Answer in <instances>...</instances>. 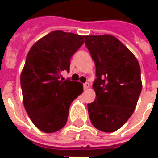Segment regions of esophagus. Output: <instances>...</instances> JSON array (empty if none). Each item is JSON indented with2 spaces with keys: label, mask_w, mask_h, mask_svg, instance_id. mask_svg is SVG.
Returning a JSON list of instances; mask_svg holds the SVG:
<instances>
[{
  "label": "esophagus",
  "mask_w": 158,
  "mask_h": 158,
  "mask_svg": "<svg viewBox=\"0 0 158 158\" xmlns=\"http://www.w3.org/2000/svg\"><path fill=\"white\" fill-rule=\"evenodd\" d=\"M89 87V83H85V84H84V89H88Z\"/></svg>",
  "instance_id": "obj_1"
}]
</instances>
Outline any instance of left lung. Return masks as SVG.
Wrapping results in <instances>:
<instances>
[{
    "mask_svg": "<svg viewBox=\"0 0 158 158\" xmlns=\"http://www.w3.org/2000/svg\"><path fill=\"white\" fill-rule=\"evenodd\" d=\"M96 64V100L88 104L93 126L112 133L131 117L142 89L140 68L132 52L110 35L84 37Z\"/></svg>",
    "mask_w": 158,
    "mask_h": 158,
    "instance_id": "8db88e82",
    "label": "left lung"
}]
</instances>
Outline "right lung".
<instances>
[{
  "instance_id": "right-lung-1",
  "label": "right lung",
  "mask_w": 158,
  "mask_h": 158,
  "mask_svg": "<svg viewBox=\"0 0 158 158\" xmlns=\"http://www.w3.org/2000/svg\"><path fill=\"white\" fill-rule=\"evenodd\" d=\"M84 37L55 30L35 42L26 57L20 82L23 102L29 118L43 132L65 126L69 106L83 92V85L62 78L70 58L84 44Z\"/></svg>"
}]
</instances>
